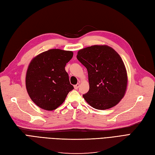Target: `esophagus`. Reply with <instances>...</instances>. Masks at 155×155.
<instances>
[{
  "label": "esophagus",
  "mask_w": 155,
  "mask_h": 155,
  "mask_svg": "<svg viewBox=\"0 0 155 155\" xmlns=\"http://www.w3.org/2000/svg\"><path fill=\"white\" fill-rule=\"evenodd\" d=\"M79 86H80V84H79V83H77L76 85H74V89H76V90H77V89H78Z\"/></svg>",
  "instance_id": "obj_1"
}]
</instances>
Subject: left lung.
<instances>
[{"mask_svg": "<svg viewBox=\"0 0 155 155\" xmlns=\"http://www.w3.org/2000/svg\"><path fill=\"white\" fill-rule=\"evenodd\" d=\"M77 59L88 71L89 91L83 98L97 110L111 108L124 98L127 74L124 61L115 50L95 45L79 50Z\"/></svg>", "mask_w": 155, "mask_h": 155, "instance_id": "8db88e82", "label": "left lung"}]
</instances>
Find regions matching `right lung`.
<instances>
[{
	"label": "right lung",
	"mask_w": 155,
	"mask_h": 155,
	"mask_svg": "<svg viewBox=\"0 0 155 155\" xmlns=\"http://www.w3.org/2000/svg\"><path fill=\"white\" fill-rule=\"evenodd\" d=\"M73 56V51L53 49L31 61L26 72V90L32 101L41 109L55 110L74 89L64 69Z\"/></svg>",
	"instance_id": "right-lung-1"
}]
</instances>
